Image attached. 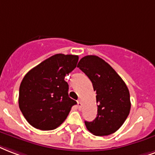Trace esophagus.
<instances>
[{"label":"esophagus","instance_id":"esophagus-1","mask_svg":"<svg viewBox=\"0 0 155 155\" xmlns=\"http://www.w3.org/2000/svg\"><path fill=\"white\" fill-rule=\"evenodd\" d=\"M77 106H78V109H81V108H82V102H81V101H78Z\"/></svg>","mask_w":155,"mask_h":155}]
</instances>
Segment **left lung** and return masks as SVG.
Returning a JSON list of instances; mask_svg holds the SVG:
<instances>
[{
	"instance_id": "left-lung-1",
	"label": "left lung",
	"mask_w": 155,
	"mask_h": 155,
	"mask_svg": "<svg viewBox=\"0 0 155 155\" xmlns=\"http://www.w3.org/2000/svg\"><path fill=\"white\" fill-rule=\"evenodd\" d=\"M90 79L96 92L97 117L85 121L87 130L95 136H108L120 128L131 109L128 88L110 65L96 55H87L78 64Z\"/></svg>"
}]
</instances>
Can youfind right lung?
I'll return each mask as SVG.
<instances>
[{"label":"right lung","instance_id":"1","mask_svg":"<svg viewBox=\"0 0 155 155\" xmlns=\"http://www.w3.org/2000/svg\"><path fill=\"white\" fill-rule=\"evenodd\" d=\"M78 56L56 54L32 68L19 87L18 106L30 125L42 131L60 126L77 104L68 96L64 78L76 68Z\"/></svg>","mask_w":155,"mask_h":155}]
</instances>
